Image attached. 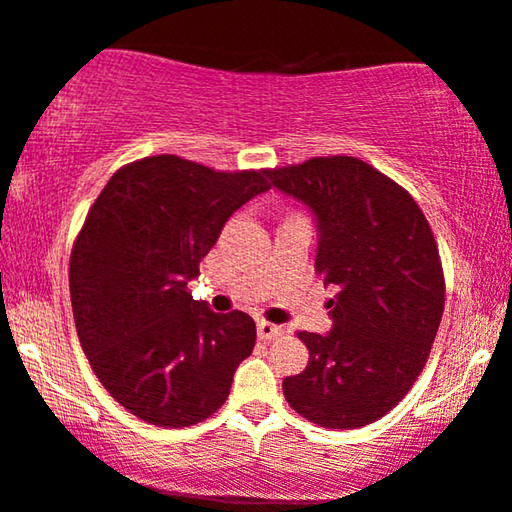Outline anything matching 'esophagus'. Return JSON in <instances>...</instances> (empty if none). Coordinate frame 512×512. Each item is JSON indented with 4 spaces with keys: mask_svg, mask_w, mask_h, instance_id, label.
I'll return each mask as SVG.
<instances>
[{
    "mask_svg": "<svg viewBox=\"0 0 512 512\" xmlns=\"http://www.w3.org/2000/svg\"><path fill=\"white\" fill-rule=\"evenodd\" d=\"M289 333V328L279 326V324H270V321H258V338L261 340H277L284 338Z\"/></svg>",
    "mask_w": 512,
    "mask_h": 512,
    "instance_id": "1",
    "label": "esophagus"
}]
</instances>
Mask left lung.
Returning a JSON list of instances; mask_svg holds the SVG:
<instances>
[{"mask_svg": "<svg viewBox=\"0 0 512 512\" xmlns=\"http://www.w3.org/2000/svg\"><path fill=\"white\" fill-rule=\"evenodd\" d=\"M268 179L314 214V268L338 291L331 333H298L310 361L284 377V396L314 424L359 429L387 415L429 359L445 307L436 240L412 195L359 158H310Z\"/></svg>", "mask_w": 512, "mask_h": 512, "instance_id": "1", "label": "left lung"}]
</instances>
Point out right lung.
Listing matches in <instances>:
<instances>
[{"label":"right lung","instance_id":"obj_1","mask_svg":"<svg viewBox=\"0 0 512 512\" xmlns=\"http://www.w3.org/2000/svg\"><path fill=\"white\" fill-rule=\"evenodd\" d=\"M265 179L149 156L90 207L69 261L76 333L102 387L144 422L179 429L214 415L256 345L249 314H216L186 286Z\"/></svg>","mask_w":512,"mask_h":512}]
</instances>
